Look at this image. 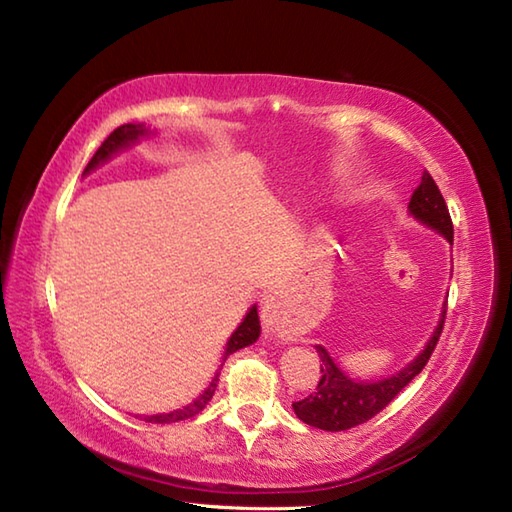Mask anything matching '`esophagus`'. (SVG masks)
<instances>
[{
    "label": "esophagus",
    "instance_id": "1",
    "mask_svg": "<svg viewBox=\"0 0 512 512\" xmlns=\"http://www.w3.org/2000/svg\"><path fill=\"white\" fill-rule=\"evenodd\" d=\"M262 326L268 337L282 339V342H288L290 339V328L279 299H268V302L262 306Z\"/></svg>",
    "mask_w": 512,
    "mask_h": 512
}]
</instances>
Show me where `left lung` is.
Masks as SVG:
<instances>
[{
  "mask_svg": "<svg viewBox=\"0 0 512 512\" xmlns=\"http://www.w3.org/2000/svg\"><path fill=\"white\" fill-rule=\"evenodd\" d=\"M408 215L417 219L419 224H424L426 228L435 230V233L442 235L446 242L453 246V222H450L448 206L442 193H439L435 179L430 177L426 170L422 175V182H419L413 197H410ZM450 273H453V270H450ZM444 319L446 302L424 350H419V355L413 362L399 368L397 373L373 379V382H370V379L368 382H362V379H353L346 375L344 370L335 364V359L328 355V350L324 346H315L319 359H322V379H319L313 395H308L302 402L293 404L295 415L302 419L304 424L330 430V433L355 428L368 422V419H373L393 402L399 390L408 386L419 373H422V368L426 366L430 355H433L439 335H442Z\"/></svg>",
  "mask_w": 512,
  "mask_h": 512,
  "instance_id": "1",
  "label": "left lung"
}]
</instances>
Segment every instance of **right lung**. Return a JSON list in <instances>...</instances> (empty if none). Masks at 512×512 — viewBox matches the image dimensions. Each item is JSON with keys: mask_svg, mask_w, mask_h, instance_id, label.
<instances>
[{"mask_svg": "<svg viewBox=\"0 0 512 512\" xmlns=\"http://www.w3.org/2000/svg\"><path fill=\"white\" fill-rule=\"evenodd\" d=\"M157 130H153L146 124H124L115 128L113 133H110L104 144L97 148V153L93 155V159H90L88 166L84 168V175H90L93 170H97L99 166H104L106 162H110L115 155L122 153V150L130 148L139 144V139H148V137H155ZM259 333H262V326H259V315H257V304H253L248 308L246 317L242 319V324H239L233 335L228 337L226 342V348H224V355H222V364H219V368L215 370V377L210 379V384L204 388V393L195 397L193 402L177 408V410H170V413H157V415H144V422H150V424H170V422H182V419H188V417H195L197 413H202V410L206 408V404L213 399L215 395V388H217V382H219V370H222L224 362L228 359V355H233L235 350L239 348H246L250 344L257 342Z\"/></svg>", "mask_w": 512, "mask_h": 512, "instance_id": "right-lung-1", "label": "right lung"}]
</instances>
